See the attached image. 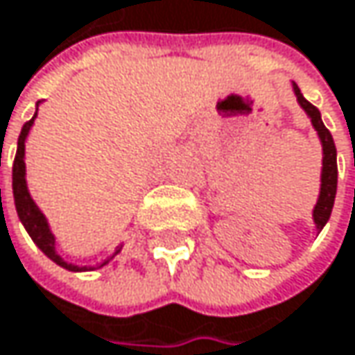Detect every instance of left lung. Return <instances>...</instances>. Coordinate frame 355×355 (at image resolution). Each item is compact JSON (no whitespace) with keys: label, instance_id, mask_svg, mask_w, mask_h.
<instances>
[{"label":"left lung","instance_id":"1","mask_svg":"<svg viewBox=\"0 0 355 355\" xmlns=\"http://www.w3.org/2000/svg\"><path fill=\"white\" fill-rule=\"evenodd\" d=\"M291 90L295 94V101L297 105L304 109V113L308 115L312 128L316 130V136L320 140V146H322V167H320V190H318V198H316V205L312 209V221L316 225V232L320 234L322 227L327 225L329 217H331V211H333V202H335V194H337V148H335V142H333V136L331 132L324 128L322 123V117H320V111L308 103L304 98V94L300 92L297 85L291 83Z\"/></svg>","mask_w":355,"mask_h":355}]
</instances>
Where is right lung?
<instances>
[{
	"label": "right lung",
	"instance_id": "1",
	"mask_svg": "<svg viewBox=\"0 0 355 355\" xmlns=\"http://www.w3.org/2000/svg\"><path fill=\"white\" fill-rule=\"evenodd\" d=\"M37 113H39V103H37V111H35L33 119L24 123V128H22V132L18 136V150H16V159H14V167H12V190H14V205H16L18 219L24 225V230L28 232V236L33 238V242L39 246V250L47 259H51L55 265H60L66 270H72V272L96 270L101 266L109 265L121 252V246H117L113 252H107L105 259H101L96 265H74V263H68L58 252V240H55V234L49 227L47 217L43 215V211L39 209V205L31 196L28 182H26V163H24V159H26V138H28L31 128H33V123L37 119Z\"/></svg>",
	"mask_w": 355,
	"mask_h": 355
}]
</instances>
